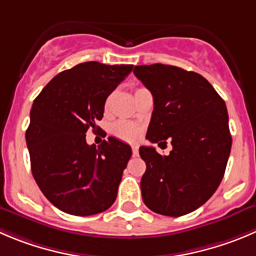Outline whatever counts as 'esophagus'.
Here are the masks:
<instances>
[{"label": "esophagus", "instance_id": "obj_1", "mask_svg": "<svg viewBox=\"0 0 256 256\" xmlns=\"http://www.w3.org/2000/svg\"><path fill=\"white\" fill-rule=\"evenodd\" d=\"M138 150H140V147H138L137 144H132V152H133V154L137 156V154H138Z\"/></svg>", "mask_w": 256, "mask_h": 256}]
</instances>
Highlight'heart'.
I'll list each match as a JSON object with an SVG mask.
<instances>
[{"instance_id": "heart-1", "label": "heart", "mask_w": 256, "mask_h": 256, "mask_svg": "<svg viewBox=\"0 0 256 256\" xmlns=\"http://www.w3.org/2000/svg\"><path fill=\"white\" fill-rule=\"evenodd\" d=\"M109 103H110V96L106 99V109H108ZM112 133H113L116 137L120 138V140L132 142V140H136L138 137H140V128L134 123L119 120V122H116V123L113 124V126H112Z\"/></svg>"}]
</instances>
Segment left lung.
Here are the masks:
<instances>
[{"label":"left lung","instance_id":"left-lung-1","mask_svg":"<svg viewBox=\"0 0 256 256\" xmlns=\"http://www.w3.org/2000/svg\"><path fill=\"white\" fill-rule=\"evenodd\" d=\"M133 72L153 96L146 138H168L172 144L168 156L140 148L147 166L143 202L160 215H186L215 194L225 174L232 142L225 102L197 72L163 64L140 65Z\"/></svg>","mask_w":256,"mask_h":256}]
</instances>
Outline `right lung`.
<instances>
[{"instance_id":"obj_1","label":"right lung","mask_w":256,"mask_h":256,"mask_svg":"<svg viewBox=\"0 0 256 256\" xmlns=\"http://www.w3.org/2000/svg\"><path fill=\"white\" fill-rule=\"evenodd\" d=\"M132 69L82 62L59 72L34 100L26 130L31 171L46 198L64 212L96 215L116 201L132 148L114 137L89 146L85 133L100 130L96 123L106 98Z\"/></svg>"}]
</instances>
